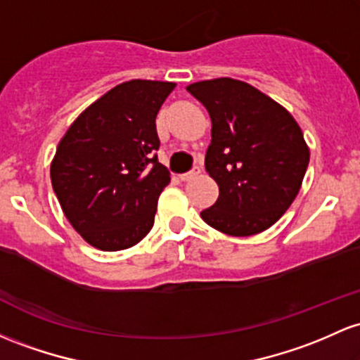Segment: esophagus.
Wrapping results in <instances>:
<instances>
[{
  "instance_id": "1",
  "label": "esophagus",
  "mask_w": 360,
  "mask_h": 360,
  "mask_svg": "<svg viewBox=\"0 0 360 360\" xmlns=\"http://www.w3.org/2000/svg\"><path fill=\"white\" fill-rule=\"evenodd\" d=\"M200 172H201V169H200V167H195V169H193V171H189V172H186V174H181L179 179L184 181V183H188V181L195 179V177L198 176Z\"/></svg>"
}]
</instances>
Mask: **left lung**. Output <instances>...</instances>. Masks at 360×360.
<instances>
[{
	"label": "left lung",
	"instance_id": "left-lung-1",
	"mask_svg": "<svg viewBox=\"0 0 360 360\" xmlns=\"http://www.w3.org/2000/svg\"><path fill=\"white\" fill-rule=\"evenodd\" d=\"M186 90L212 120L205 167L219 184V198L201 219L234 238L266 231L295 200L309 164L301 126L246 82L213 78Z\"/></svg>",
	"mask_w": 360,
	"mask_h": 360
}]
</instances>
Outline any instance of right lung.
Instances as JSON below:
<instances>
[{"label": "right lung", "instance_id": "add662e5", "mask_svg": "<svg viewBox=\"0 0 360 360\" xmlns=\"http://www.w3.org/2000/svg\"><path fill=\"white\" fill-rule=\"evenodd\" d=\"M176 84L129 80L86 108L59 141L51 183L71 227L90 246L121 251L150 229L171 174L157 160L155 117Z\"/></svg>", "mask_w": 360, "mask_h": 360}]
</instances>
